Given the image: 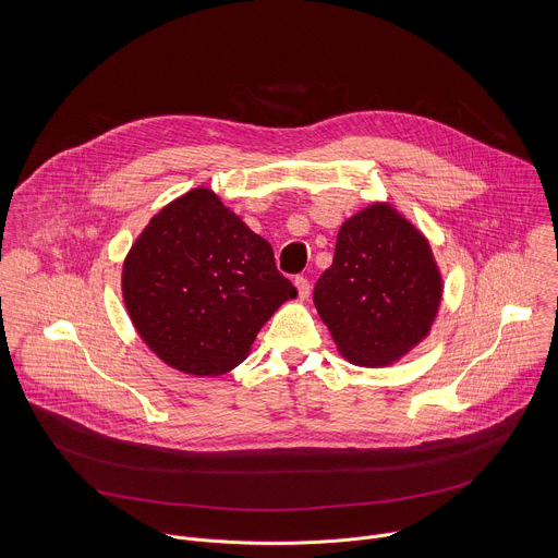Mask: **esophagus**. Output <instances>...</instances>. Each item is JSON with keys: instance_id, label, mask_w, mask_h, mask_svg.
I'll list each match as a JSON object with an SVG mask.
<instances>
[{"instance_id": "obj_1", "label": "esophagus", "mask_w": 558, "mask_h": 558, "mask_svg": "<svg viewBox=\"0 0 558 558\" xmlns=\"http://www.w3.org/2000/svg\"><path fill=\"white\" fill-rule=\"evenodd\" d=\"M293 284H295V289H298V298H300V300H306V298H308V293H311L308 280H306V278H302V276H298V278L293 280Z\"/></svg>"}]
</instances>
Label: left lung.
<instances>
[{
    "mask_svg": "<svg viewBox=\"0 0 558 558\" xmlns=\"http://www.w3.org/2000/svg\"><path fill=\"white\" fill-rule=\"evenodd\" d=\"M441 298L428 238L386 201L342 222L333 265L313 291L340 355L368 368L390 366L424 342Z\"/></svg>",
    "mask_w": 558,
    "mask_h": 558,
    "instance_id": "obj_1",
    "label": "left lung"
}]
</instances>
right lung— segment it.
<instances>
[{
    "instance_id": "obj_1",
    "label": "right lung",
    "mask_w": 558,
    "mask_h": 558,
    "mask_svg": "<svg viewBox=\"0 0 558 558\" xmlns=\"http://www.w3.org/2000/svg\"><path fill=\"white\" fill-rule=\"evenodd\" d=\"M121 291L147 349L194 377L235 368L269 317L298 295L271 245L209 187L149 218L123 260Z\"/></svg>"
}]
</instances>
